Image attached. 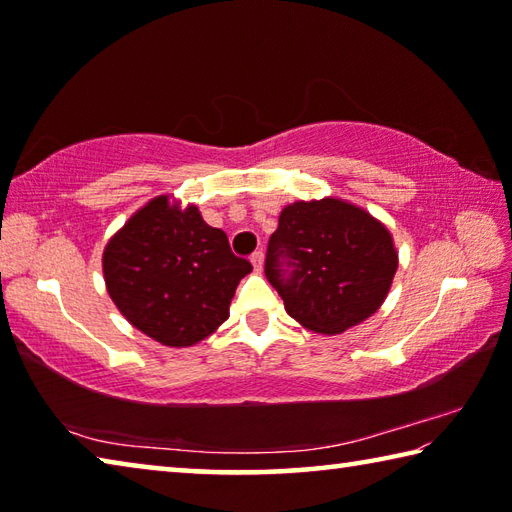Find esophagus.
I'll return each mask as SVG.
<instances>
[{"label":"esophagus","instance_id":"esophagus-1","mask_svg":"<svg viewBox=\"0 0 512 512\" xmlns=\"http://www.w3.org/2000/svg\"><path fill=\"white\" fill-rule=\"evenodd\" d=\"M250 262H253V268L257 273H262L264 271V253H262V250H257V253L250 255Z\"/></svg>","mask_w":512,"mask_h":512}]
</instances>
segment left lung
Listing matches in <instances>:
<instances>
[{
	"instance_id": "8db88e82",
	"label": "left lung",
	"mask_w": 512,
	"mask_h": 512,
	"mask_svg": "<svg viewBox=\"0 0 512 512\" xmlns=\"http://www.w3.org/2000/svg\"><path fill=\"white\" fill-rule=\"evenodd\" d=\"M395 271L386 225L341 198L284 207L264 264L287 314L318 334H341L375 314Z\"/></svg>"
}]
</instances>
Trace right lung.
<instances>
[{
    "label": "right lung",
    "mask_w": 512,
    "mask_h": 512,
    "mask_svg": "<svg viewBox=\"0 0 512 512\" xmlns=\"http://www.w3.org/2000/svg\"><path fill=\"white\" fill-rule=\"evenodd\" d=\"M253 271L230 250L228 237L158 196L137 210L103 250L112 302L133 327L169 348L210 336L230 316L237 284Z\"/></svg>",
    "instance_id": "1"
}]
</instances>
